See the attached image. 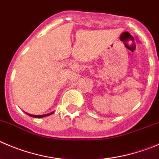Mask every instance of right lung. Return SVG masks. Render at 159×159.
I'll use <instances>...</instances> for the list:
<instances>
[{"label": "right lung", "instance_id": "add662e5", "mask_svg": "<svg viewBox=\"0 0 159 159\" xmlns=\"http://www.w3.org/2000/svg\"><path fill=\"white\" fill-rule=\"evenodd\" d=\"M26 113V112H25ZM54 113V111H52V112L51 113H48V114H45V115H39V116H35V115H31V114H29V113H26L27 115H28L29 116H31V117H33V118H43V117H46V116H50V115L53 114Z\"/></svg>", "mask_w": 159, "mask_h": 159}]
</instances>
